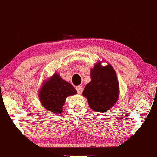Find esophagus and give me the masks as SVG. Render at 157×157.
I'll return each mask as SVG.
<instances>
[{
    "instance_id": "34e87169",
    "label": "esophagus",
    "mask_w": 157,
    "mask_h": 157,
    "mask_svg": "<svg viewBox=\"0 0 157 157\" xmlns=\"http://www.w3.org/2000/svg\"><path fill=\"white\" fill-rule=\"evenodd\" d=\"M76 89L77 90V93L78 94H81V93L83 92V87L81 86H76Z\"/></svg>"
}]
</instances>
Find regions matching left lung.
Instances as JSON below:
<instances>
[{"mask_svg": "<svg viewBox=\"0 0 157 157\" xmlns=\"http://www.w3.org/2000/svg\"><path fill=\"white\" fill-rule=\"evenodd\" d=\"M90 82L87 84L83 95L91 109L105 112L113 107L119 99V86L117 74L109 64L102 67L100 61L90 70Z\"/></svg>", "mask_w": 157, "mask_h": 157, "instance_id": "obj_1", "label": "left lung"}]
</instances>
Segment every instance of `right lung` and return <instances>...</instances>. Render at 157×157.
<instances>
[{
	"instance_id": "obj_1",
	"label": "right lung",
	"mask_w": 157,
	"mask_h": 157,
	"mask_svg": "<svg viewBox=\"0 0 157 157\" xmlns=\"http://www.w3.org/2000/svg\"><path fill=\"white\" fill-rule=\"evenodd\" d=\"M73 86L55 73L43 83L38 95L42 106L50 112L60 114L68 96L76 94Z\"/></svg>"
}]
</instances>
